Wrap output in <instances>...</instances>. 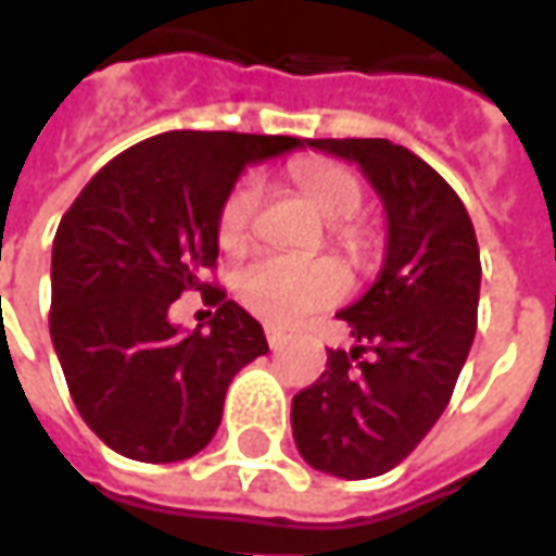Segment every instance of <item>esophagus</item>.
Returning a JSON list of instances; mask_svg holds the SVG:
<instances>
[{
	"mask_svg": "<svg viewBox=\"0 0 556 556\" xmlns=\"http://www.w3.org/2000/svg\"><path fill=\"white\" fill-rule=\"evenodd\" d=\"M267 344H270V351H279V348L286 344V332H282V329H274V326H267Z\"/></svg>",
	"mask_w": 556,
	"mask_h": 556,
	"instance_id": "1",
	"label": "esophagus"
}]
</instances>
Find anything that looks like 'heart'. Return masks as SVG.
Segmentation results:
<instances>
[{"label":"heart","instance_id":"obj_1","mask_svg":"<svg viewBox=\"0 0 556 556\" xmlns=\"http://www.w3.org/2000/svg\"><path fill=\"white\" fill-rule=\"evenodd\" d=\"M295 184L301 197L314 205L326 220H332L329 233L348 258L359 261L369 249V233L354 224L363 208V184L351 168L336 163H307L295 168ZM261 187L255 178H242L218 212V242L224 249H237L258 212ZM233 292L242 304L274 326H289L298 316L311 314L341 298L344 277L338 264L326 258L298 261L279 255H255L242 261L233 274Z\"/></svg>","mask_w":556,"mask_h":556}]
</instances>
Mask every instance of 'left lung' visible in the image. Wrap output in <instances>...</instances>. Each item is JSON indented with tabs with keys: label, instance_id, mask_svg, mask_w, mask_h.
Returning <instances> with one entry per match:
<instances>
[{
	"label": "left lung",
	"instance_id": "obj_1",
	"mask_svg": "<svg viewBox=\"0 0 556 556\" xmlns=\"http://www.w3.org/2000/svg\"><path fill=\"white\" fill-rule=\"evenodd\" d=\"M307 147L363 168L388 212V258L341 311L354 348L292 400L301 458L344 480L388 473L450 406L477 332L480 249L465 202L431 165L384 138H316Z\"/></svg>",
	"mask_w": 556,
	"mask_h": 556
}]
</instances>
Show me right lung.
Wrapping results in <instances>:
<instances>
[{
	"label": "right lung",
	"instance_id": "right-lung-1",
	"mask_svg": "<svg viewBox=\"0 0 556 556\" xmlns=\"http://www.w3.org/2000/svg\"><path fill=\"white\" fill-rule=\"evenodd\" d=\"M295 147L289 135L165 131L110 160L61 218L51 341L76 409L113 452L168 465L205 450L233 375L267 354L258 319L202 270H215L220 202L242 168ZM187 288L216 307L205 333L167 323Z\"/></svg>",
	"mask_w": 556,
	"mask_h": 556
}]
</instances>
